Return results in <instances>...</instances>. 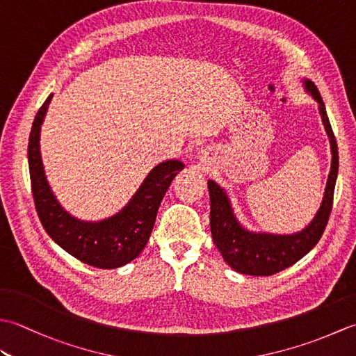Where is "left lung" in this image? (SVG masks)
I'll list each match as a JSON object with an SVG mask.
<instances>
[{"mask_svg":"<svg viewBox=\"0 0 356 356\" xmlns=\"http://www.w3.org/2000/svg\"><path fill=\"white\" fill-rule=\"evenodd\" d=\"M303 86L306 92L311 93L314 99L318 102L321 120L329 136L332 151V163L323 202L312 222L305 229L295 234H284V236L248 231L240 225L234 214L226 191L214 180H208L211 200L209 225L213 240L223 260L240 274L268 277L292 266L318 243L324 229H326L338 176V147L318 88L309 79H303Z\"/></svg>","mask_w":356,"mask_h":356,"instance_id":"obj_1","label":"left lung"}]
</instances>
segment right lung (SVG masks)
Wrapping results in <instances>:
<instances>
[{"instance_id":"add662e5","label":"right lung","mask_w":356,"mask_h":356,"mask_svg":"<svg viewBox=\"0 0 356 356\" xmlns=\"http://www.w3.org/2000/svg\"><path fill=\"white\" fill-rule=\"evenodd\" d=\"M50 101L51 95L38 110L29 138L30 184L38 217L51 240L74 259L99 269L124 266L145 248L163 195L185 165L176 159L159 163L118 214L99 222L79 220L56 200L44 172L40 133Z\"/></svg>"}]
</instances>
